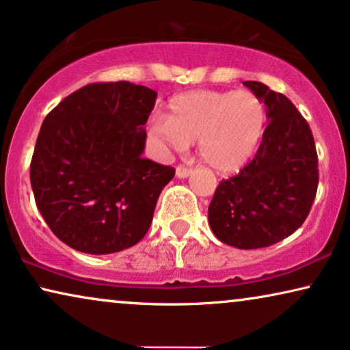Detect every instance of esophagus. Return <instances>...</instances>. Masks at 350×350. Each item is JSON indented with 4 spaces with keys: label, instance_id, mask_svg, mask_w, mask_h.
<instances>
[{
    "label": "esophagus",
    "instance_id": "esophagus-1",
    "mask_svg": "<svg viewBox=\"0 0 350 350\" xmlns=\"http://www.w3.org/2000/svg\"><path fill=\"white\" fill-rule=\"evenodd\" d=\"M191 169H188V167H185V165H178L175 169V175L178 176V178H188V176L191 175Z\"/></svg>",
    "mask_w": 350,
    "mask_h": 350
}]
</instances>
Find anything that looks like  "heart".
<instances>
[{"label": "heart", "instance_id": "obj_1", "mask_svg": "<svg viewBox=\"0 0 350 350\" xmlns=\"http://www.w3.org/2000/svg\"><path fill=\"white\" fill-rule=\"evenodd\" d=\"M262 100L248 90H193L175 95L167 116L151 119V132L178 150L198 142L199 157L219 174L253 159L266 132Z\"/></svg>", "mask_w": 350, "mask_h": 350}]
</instances>
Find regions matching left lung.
Listing matches in <instances>:
<instances>
[{"label": "left lung", "instance_id": "1", "mask_svg": "<svg viewBox=\"0 0 350 350\" xmlns=\"http://www.w3.org/2000/svg\"><path fill=\"white\" fill-rule=\"evenodd\" d=\"M243 85L266 105L269 124L250 164L218 185L208 223L218 241L252 250L284 241L304 223L317 193L319 161L295 105L258 81Z\"/></svg>", "mask_w": 350, "mask_h": 350}]
</instances>
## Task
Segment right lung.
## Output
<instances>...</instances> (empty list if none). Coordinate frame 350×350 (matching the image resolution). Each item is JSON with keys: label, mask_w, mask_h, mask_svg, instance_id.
<instances>
[{"label": "right lung", "mask_w": 350, "mask_h": 350, "mask_svg": "<svg viewBox=\"0 0 350 350\" xmlns=\"http://www.w3.org/2000/svg\"><path fill=\"white\" fill-rule=\"evenodd\" d=\"M154 90L89 84L47 114L30 165L36 207L66 245L109 255L140 242L175 169L143 159Z\"/></svg>", "instance_id": "add662e5"}]
</instances>
